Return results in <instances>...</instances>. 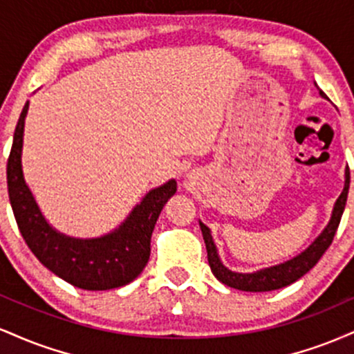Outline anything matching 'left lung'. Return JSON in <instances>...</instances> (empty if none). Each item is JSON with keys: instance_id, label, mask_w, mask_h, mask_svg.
I'll list each match as a JSON object with an SVG mask.
<instances>
[{"instance_id": "obj_1", "label": "left lung", "mask_w": 354, "mask_h": 354, "mask_svg": "<svg viewBox=\"0 0 354 354\" xmlns=\"http://www.w3.org/2000/svg\"><path fill=\"white\" fill-rule=\"evenodd\" d=\"M321 98H326L323 91L319 89ZM349 189V168L346 166L344 171V188L341 191L339 198L336 200L335 206H333L331 218L324 230L316 236L315 241L311 243L306 250L301 251L299 254L293 256L288 261L279 263V265H273L268 268H261L256 270L253 273H238V271H231L230 268L223 265L221 258H219L218 248L214 245V239L211 236V230L205 223L200 221V228L203 233V239H205L206 251H208V263L211 268V273L226 286L234 288V290L241 291H253V293H259V291H273L279 290V288L288 286V284L298 281L301 276H304L311 270L316 263L319 261L321 256L331 245L333 238H335L336 230H338L341 216H343L344 206H346Z\"/></svg>"}]
</instances>
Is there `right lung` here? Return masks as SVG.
I'll return each mask as SVG.
<instances>
[{
  "label": "right lung",
  "mask_w": 354,
  "mask_h": 354,
  "mask_svg": "<svg viewBox=\"0 0 354 354\" xmlns=\"http://www.w3.org/2000/svg\"><path fill=\"white\" fill-rule=\"evenodd\" d=\"M30 103L26 101L6 166L8 194L28 248L51 273L73 286L104 291L124 286L140 276L151 253V234L163 206L176 193L169 180L149 189L118 228L98 238H75L48 223L23 174V138Z\"/></svg>",
  "instance_id": "right-lung-1"
}]
</instances>
